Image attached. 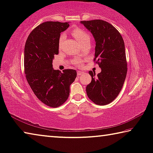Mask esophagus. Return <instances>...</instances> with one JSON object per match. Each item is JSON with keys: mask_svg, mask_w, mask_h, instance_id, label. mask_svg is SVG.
Listing matches in <instances>:
<instances>
[{"mask_svg": "<svg viewBox=\"0 0 153 153\" xmlns=\"http://www.w3.org/2000/svg\"><path fill=\"white\" fill-rule=\"evenodd\" d=\"M77 76H82V75L83 74V72L79 71L77 72Z\"/></svg>", "mask_w": 153, "mask_h": 153, "instance_id": "obj_1", "label": "esophagus"}]
</instances>
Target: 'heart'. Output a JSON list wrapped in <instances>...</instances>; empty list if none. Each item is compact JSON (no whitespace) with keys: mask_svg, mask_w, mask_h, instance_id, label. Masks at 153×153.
<instances>
[{"mask_svg":"<svg viewBox=\"0 0 153 153\" xmlns=\"http://www.w3.org/2000/svg\"><path fill=\"white\" fill-rule=\"evenodd\" d=\"M71 34L72 35L74 36V37L76 38L82 45H84L86 42H90V40H91V37H90L89 34L88 33H86V31H84V30H82L81 28H74L71 30ZM65 38V37L64 35H62L60 36V39H59L60 45H61V43L64 41ZM76 64L81 65L82 61L81 60H77V61H76Z\"/></svg>","mask_w":153,"mask_h":153,"instance_id":"1","label":"heart"}]
</instances>
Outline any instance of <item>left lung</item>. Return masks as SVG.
I'll return each mask as SVG.
<instances>
[{
  "label": "left lung",
  "instance_id": "8db88e82",
  "mask_svg": "<svg viewBox=\"0 0 153 153\" xmlns=\"http://www.w3.org/2000/svg\"><path fill=\"white\" fill-rule=\"evenodd\" d=\"M95 41L94 61L101 71L96 76L89 71L91 82L87 85V95L95 104L105 105L118 95L127 72L125 43L120 33L107 22L101 20L81 21Z\"/></svg>",
  "mask_w": 153,
  "mask_h": 153
}]
</instances>
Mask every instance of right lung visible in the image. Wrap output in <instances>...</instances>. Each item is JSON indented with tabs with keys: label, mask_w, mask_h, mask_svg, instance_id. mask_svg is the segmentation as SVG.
I'll use <instances>...</instances> for the list:
<instances>
[{
	"label": "right lung",
	"mask_w": 153,
	"mask_h": 153,
	"mask_svg": "<svg viewBox=\"0 0 153 153\" xmlns=\"http://www.w3.org/2000/svg\"><path fill=\"white\" fill-rule=\"evenodd\" d=\"M69 22H45L30 33L24 47V72L36 97L52 108L63 104L69 97L70 86L77 76L74 69L54 70L52 61L59 54L60 33Z\"/></svg>",
	"instance_id": "right-lung-1"
}]
</instances>
